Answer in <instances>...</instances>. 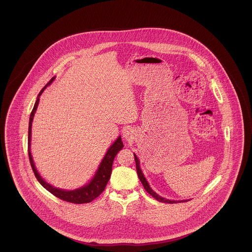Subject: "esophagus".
Returning a JSON list of instances; mask_svg holds the SVG:
<instances>
[{
    "label": "esophagus",
    "mask_w": 252,
    "mask_h": 252,
    "mask_svg": "<svg viewBox=\"0 0 252 252\" xmlns=\"http://www.w3.org/2000/svg\"><path fill=\"white\" fill-rule=\"evenodd\" d=\"M123 135H124V138L129 140V138L131 137V132L128 129V128H126L124 132H123Z\"/></svg>",
    "instance_id": "esophagus-1"
}]
</instances>
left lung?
<instances>
[{
  "label": "left lung",
  "instance_id": "8db88e82",
  "mask_svg": "<svg viewBox=\"0 0 252 252\" xmlns=\"http://www.w3.org/2000/svg\"><path fill=\"white\" fill-rule=\"evenodd\" d=\"M134 158H135V161H136V170H137L138 177H139V179L141 180V182L143 183L145 191L148 192V193H150V194H151L155 199H157L158 201H159V202H163V203L169 204L178 203V202H186V201H188V200H181V201H177V200H169V199H166V198H164V197L159 196L158 193H156V192H154V191L150 188V186H149V184H148L147 180H145L144 174H143V172H142V170H141V168H140V161H139L138 158H137V156H136L135 154H134Z\"/></svg>",
  "mask_w": 252,
  "mask_h": 252
}]
</instances>
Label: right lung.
Returning a JSON list of instances; mask_svg holds the SVG:
<instances>
[{
  "mask_svg": "<svg viewBox=\"0 0 252 252\" xmlns=\"http://www.w3.org/2000/svg\"><path fill=\"white\" fill-rule=\"evenodd\" d=\"M55 79V77H53L46 86L39 92L37 98H36L35 106L33 108V110L30 114V120H29V127H28V156H29V160L31 163V167L35 174V177L36 178L37 181L51 193H53L55 196L59 197L61 200L67 201V202H71L74 204H82L90 203L92 202L94 199H95L97 196H99L101 194V192H103L108 184V180L111 175V171H112V163H113V159L115 156L117 155V153L120 151L121 149L124 147V144L122 142L121 137H119L114 144H112L109 148H108V152L106 153V155L104 157V158L102 159V162L100 163L99 168L96 172L95 176L94 177V179L91 180V182L87 185H85L84 187L73 190V191H65V190H61L59 188H55L52 185H50L45 180L39 176L38 172L36 171L32 155L30 152V142H31V127H32V122L33 118L36 112L38 102H39V96L41 95V94L43 93V91L45 90V88L51 84L53 82V80Z\"/></svg>",
  "mask_w": 252,
  "mask_h": 252,
  "instance_id": "right-lung-1",
  "label": "right lung"
}]
</instances>
